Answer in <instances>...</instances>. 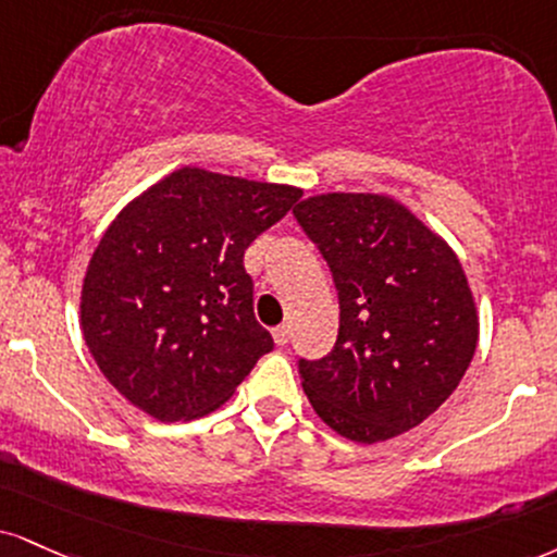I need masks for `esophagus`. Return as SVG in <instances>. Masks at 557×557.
<instances>
[{"instance_id":"34e87169","label":"esophagus","mask_w":557,"mask_h":557,"mask_svg":"<svg viewBox=\"0 0 557 557\" xmlns=\"http://www.w3.org/2000/svg\"><path fill=\"white\" fill-rule=\"evenodd\" d=\"M272 334H274V343H277V345H287V343H290V324L277 326V330H274Z\"/></svg>"}]
</instances>
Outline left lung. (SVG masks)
Returning <instances> with one entry per match:
<instances>
[{
  "label": "left lung",
  "mask_w": 557,
  "mask_h": 557,
  "mask_svg": "<svg viewBox=\"0 0 557 557\" xmlns=\"http://www.w3.org/2000/svg\"><path fill=\"white\" fill-rule=\"evenodd\" d=\"M293 214L339 296L332 352L298 360L311 407L358 444L420 425L451 397L478 347V308L457 253L386 194H319Z\"/></svg>",
  "instance_id": "1"
}]
</instances>
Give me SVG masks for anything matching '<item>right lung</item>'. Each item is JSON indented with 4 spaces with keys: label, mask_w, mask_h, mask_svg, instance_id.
Listing matches in <instances>:
<instances>
[{
    "label": "right lung",
    "mask_w": 557,
    "mask_h": 557,
    "mask_svg": "<svg viewBox=\"0 0 557 557\" xmlns=\"http://www.w3.org/2000/svg\"><path fill=\"white\" fill-rule=\"evenodd\" d=\"M300 194L184 165L116 214L87 264L79 321L122 397L160 423L233 397L274 347L253 317L244 251Z\"/></svg>",
    "instance_id": "obj_1"
}]
</instances>
